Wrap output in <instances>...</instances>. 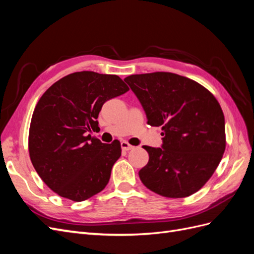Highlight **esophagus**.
<instances>
[{"instance_id": "1", "label": "esophagus", "mask_w": 254, "mask_h": 254, "mask_svg": "<svg viewBox=\"0 0 254 254\" xmlns=\"http://www.w3.org/2000/svg\"><path fill=\"white\" fill-rule=\"evenodd\" d=\"M121 147H122V149H123V150H126V151L133 149V146H132V145H130V144H129L128 142H126V141H123V142H121Z\"/></svg>"}]
</instances>
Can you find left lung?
Instances as JSON below:
<instances>
[{
    "instance_id": "left-lung-1",
    "label": "left lung",
    "mask_w": 254,
    "mask_h": 254,
    "mask_svg": "<svg viewBox=\"0 0 254 254\" xmlns=\"http://www.w3.org/2000/svg\"><path fill=\"white\" fill-rule=\"evenodd\" d=\"M139 99L147 124L162 127L161 148L143 146L148 163L139 172L144 186L168 198L196 193L216 170L226 149L225 117L201 84L168 72L124 79Z\"/></svg>"
}]
</instances>
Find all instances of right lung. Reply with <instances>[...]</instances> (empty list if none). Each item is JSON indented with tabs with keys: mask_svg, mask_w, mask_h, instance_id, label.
I'll return each instance as SVG.
<instances>
[{
	"mask_svg": "<svg viewBox=\"0 0 254 254\" xmlns=\"http://www.w3.org/2000/svg\"><path fill=\"white\" fill-rule=\"evenodd\" d=\"M128 90L117 75L82 71L44 92L30 122L28 150L36 172L56 194L83 201L108 184L121 144L102 143L88 132L98 128L105 102Z\"/></svg>",
	"mask_w": 254,
	"mask_h": 254,
	"instance_id": "1",
	"label": "right lung"
}]
</instances>
